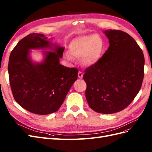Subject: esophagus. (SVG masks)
Wrapping results in <instances>:
<instances>
[{
	"label": "esophagus",
	"instance_id": "obj_1",
	"mask_svg": "<svg viewBox=\"0 0 152 152\" xmlns=\"http://www.w3.org/2000/svg\"><path fill=\"white\" fill-rule=\"evenodd\" d=\"M78 77L80 78V79H82L83 77V73L81 72H79V73H78Z\"/></svg>",
	"mask_w": 152,
	"mask_h": 152
}]
</instances>
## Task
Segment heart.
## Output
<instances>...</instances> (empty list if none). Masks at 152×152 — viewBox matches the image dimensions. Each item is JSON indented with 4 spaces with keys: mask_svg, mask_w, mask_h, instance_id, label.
Listing matches in <instances>:
<instances>
[{
    "mask_svg": "<svg viewBox=\"0 0 152 152\" xmlns=\"http://www.w3.org/2000/svg\"><path fill=\"white\" fill-rule=\"evenodd\" d=\"M69 54L80 58L85 66H91L100 60L104 50V42L98 34L81 36L73 39L69 43ZM68 59H72L68 54Z\"/></svg>",
    "mask_w": 152,
    "mask_h": 152,
    "instance_id": "1",
    "label": "heart"
}]
</instances>
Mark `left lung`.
<instances>
[{
    "mask_svg": "<svg viewBox=\"0 0 152 152\" xmlns=\"http://www.w3.org/2000/svg\"><path fill=\"white\" fill-rule=\"evenodd\" d=\"M109 47L98 62L87 68L83 79L86 98L93 110L113 114L126 108L136 96L144 77L145 57L129 34L104 31Z\"/></svg>",
    "mask_w": 152,
    "mask_h": 152,
    "instance_id": "8db88e82",
    "label": "left lung"
}]
</instances>
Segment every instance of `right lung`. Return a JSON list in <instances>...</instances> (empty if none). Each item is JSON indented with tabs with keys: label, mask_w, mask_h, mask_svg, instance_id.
Here are the masks:
<instances>
[{
	"label": "right lung",
	"mask_w": 152,
	"mask_h": 152,
	"mask_svg": "<svg viewBox=\"0 0 152 152\" xmlns=\"http://www.w3.org/2000/svg\"><path fill=\"white\" fill-rule=\"evenodd\" d=\"M43 34L32 33L22 39L11 51L8 64L10 83L15 101L32 113L46 115L60 108L77 79L78 69L60 64L64 48L53 45ZM44 51L42 63L30 59L31 49Z\"/></svg>",
	"instance_id": "right-lung-1"
}]
</instances>
